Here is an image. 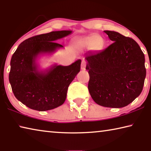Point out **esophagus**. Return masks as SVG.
<instances>
[{"label": "esophagus", "mask_w": 151, "mask_h": 151, "mask_svg": "<svg viewBox=\"0 0 151 151\" xmlns=\"http://www.w3.org/2000/svg\"><path fill=\"white\" fill-rule=\"evenodd\" d=\"M86 65V61L85 60H82V63H81V69L82 70H85Z\"/></svg>", "instance_id": "esophagus-1"}]
</instances>
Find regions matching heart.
<instances>
[{
	"mask_svg": "<svg viewBox=\"0 0 151 151\" xmlns=\"http://www.w3.org/2000/svg\"><path fill=\"white\" fill-rule=\"evenodd\" d=\"M103 45V40L99 36L93 35L78 40L76 43V47L81 48H99Z\"/></svg>",
	"mask_w": 151,
	"mask_h": 151,
	"instance_id": "heart-1",
	"label": "heart"
}]
</instances>
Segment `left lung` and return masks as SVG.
Segmentation results:
<instances>
[{
    "instance_id": "obj_1",
    "label": "left lung",
    "mask_w": 151,
    "mask_h": 151,
    "mask_svg": "<svg viewBox=\"0 0 151 151\" xmlns=\"http://www.w3.org/2000/svg\"><path fill=\"white\" fill-rule=\"evenodd\" d=\"M112 42L105 49L86 54L88 88L99 105L121 108L142 91L146 68L145 55L138 43L120 33L104 30Z\"/></svg>"
}]
</instances>
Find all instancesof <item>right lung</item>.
<instances>
[{
	"label": "right lung",
	"instance_id": "add662e5",
	"mask_svg": "<svg viewBox=\"0 0 151 151\" xmlns=\"http://www.w3.org/2000/svg\"><path fill=\"white\" fill-rule=\"evenodd\" d=\"M72 32L52 31L30 37L20 43L12 55L9 82L15 97L29 108L45 111L65 103L68 86L80 71L81 60L69 66L55 64L42 70L37 59L63 47L55 41Z\"/></svg>",
	"mask_w": 151,
	"mask_h": 151
}]
</instances>
